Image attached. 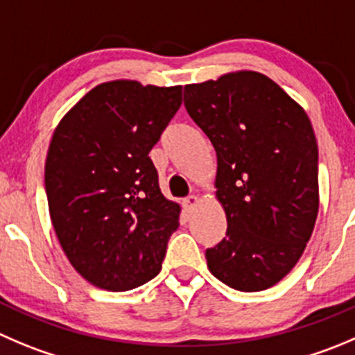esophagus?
Returning a JSON list of instances; mask_svg holds the SVG:
<instances>
[{
  "label": "esophagus",
  "instance_id": "esophagus-1",
  "mask_svg": "<svg viewBox=\"0 0 355 355\" xmlns=\"http://www.w3.org/2000/svg\"><path fill=\"white\" fill-rule=\"evenodd\" d=\"M197 205H198V197H195V195H190V197H187L183 200L184 211H188V212L193 211V209L197 207Z\"/></svg>",
  "mask_w": 355,
  "mask_h": 355
}]
</instances>
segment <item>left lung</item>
I'll use <instances>...</instances> for the list:
<instances>
[{
  "label": "left lung",
  "instance_id": "8db88e82",
  "mask_svg": "<svg viewBox=\"0 0 355 355\" xmlns=\"http://www.w3.org/2000/svg\"><path fill=\"white\" fill-rule=\"evenodd\" d=\"M184 106L216 150V197L228 223L205 251L209 270L237 291L272 288L302 258L319 212L312 123L256 71L187 85Z\"/></svg>",
  "mask_w": 355,
  "mask_h": 355
}]
</instances>
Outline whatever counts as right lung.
<instances>
[{"label": "right lung", "instance_id": "right-lung-1", "mask_svg": "<svg viewBox=\"0 0 355 355\" xmlns=\"http://www.w3.org/2000/svg\"><path fill=\"white\" fill-rule=\"evenodd\" d=\"M181 87L101 83L57 125L45 164L50 219L67 259L96 288L129 291L162 270L180 204L148 157L181 106Z\"/></svg>", "mask_w": 355, "mask_h": 355}]
</instances>
